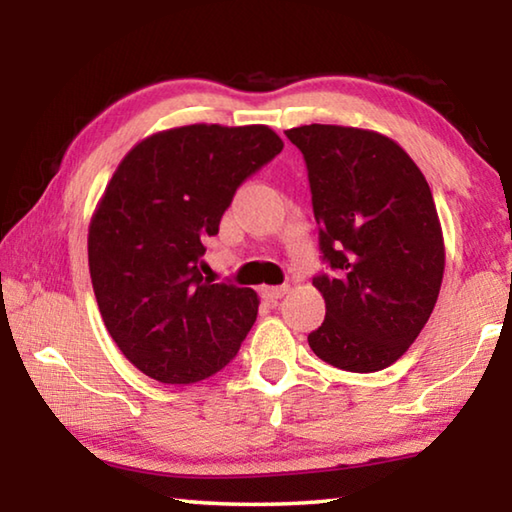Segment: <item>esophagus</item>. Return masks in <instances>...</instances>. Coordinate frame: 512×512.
Returning a JSON list of instances; mask_svg holds the SVG:
<instances>
[{"label":"esophagus","instance_id":"obj_1","mask_svg":"<svg viewBox=\"0 0 512 512\" xmlns=\"http://www.w3.org/2000/svg\"><path fill=\"white\" fill-rule=\"evenodd\" d=\"M287 291H289L287 284H282V287H264V289H262V296H264L268 302H275V300H280Z\"/></svg>","mask_w":512,"mask_h":512}]
</instances>
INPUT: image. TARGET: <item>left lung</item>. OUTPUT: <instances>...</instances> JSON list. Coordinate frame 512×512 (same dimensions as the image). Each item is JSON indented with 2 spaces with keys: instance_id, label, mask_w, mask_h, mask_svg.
I'll return each mask as SVG.
<instances>
[{
  "instance_id": "left-lung-1",
  "label": "left lung",
  "mask_w": 512,
  "mask_h": 512,
  "mask_svg": "<svg viewBox=\"0 0 512 512\" xmlns=\"http://www.w3.org/2000/svg\"><path fill=\"white\" fill-rule=\"evenodd\" d=\"M307 164L323 262V325L307 336L329 366L377 372L418 339L436 307L445 244L436 203L409 153L352 126L287 131Z\"/></svg>"
}]
</instances>
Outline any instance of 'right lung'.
Segmentation results:
<instances>
[{"mask_svg":"<svg viewBox=\"0 0 512 512\" xmlns=\"http://www.w3.org/2000/svg\"><path fill=\"white\" fill-rule=\"evenodd\" d=\"M268 126L192 124L135 144L90 221L92 289L137 370L194 384L228 366L257 318V293L201 268L237 187L282 151Z\"/></svg>","mask_w":512,"mask_h":512,"instance_id":"add662e5","label":"right lung"}]
</instances>
